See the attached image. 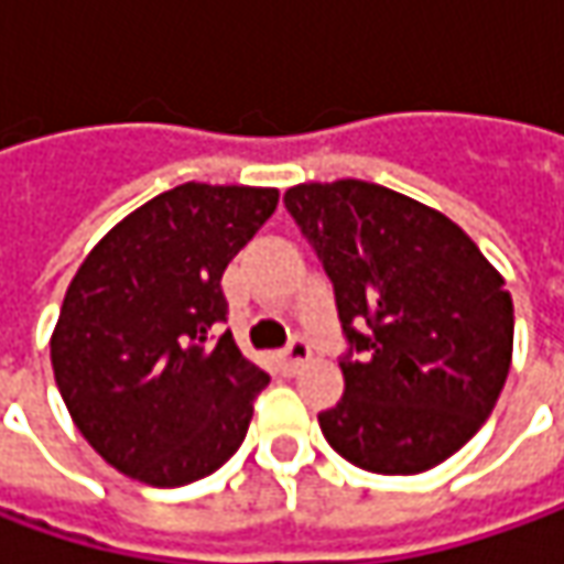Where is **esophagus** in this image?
Masks as SVG:
<instances>
[{"instance_id": "esophagus-1", "label": "esophagus", "mask_w": 564, "mask_h": 564, "mask_svg": "<svg viewBox=\"0 0 564 564\" xmlns=\"http://www.w3.org/2000/svg\"><path fill=\"white\" fill-rule=\"evenodd\" d=\"M314 355V348H311V341L304 336H294L289 345H285V351H282V364H285V370H297L304 360Z\"/></svg>"}]
</instances>
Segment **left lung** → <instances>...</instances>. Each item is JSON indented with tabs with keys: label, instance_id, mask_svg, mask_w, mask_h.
<instances>
[{
	"label": "left lung",
	"instance_id": "8db88e82",
	"mask_svg": "<svg viewBox=\"0 0 564 564\" xmlns=\"http://www.w3.org/2000/svg\"><path fill=\"white\" fill-rule=\"evenodd\" d=\"M285 209L336 292L345 395L326 443L373 474L443 465L506 386L514 307L502 275L443 213L345 178L285 191Z\"/></svg>",
	"mask_w": 564,
	"mask_h": 564
}]
</instances>
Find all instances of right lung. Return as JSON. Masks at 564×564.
<instances>
[{"label": "right lung", "instance_id": "1", "mask_svg": "<svg viewBox=\"0 0 564 564\" xmlns=\"http://www.w3.org/2000/svg\"><path fill=\"white\" fill-rule=\"evenodd\" d=\"M279 204L275 187H172L87 253L53 333L55 386L84 440L150 487H185L245 443L270 377L226 323L223 272Z\"/></svg>", "mask_w": 564, "mask_h": 564}]
</instances>
